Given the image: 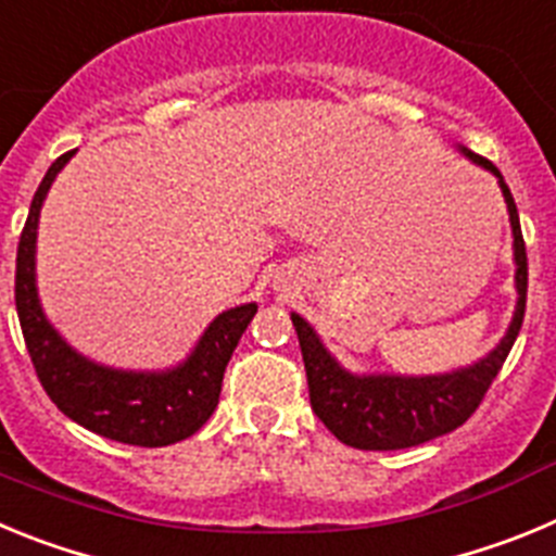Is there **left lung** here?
I'll list each match as a JSON object with an SVG mask.
<instances>
[{
	"mask_svg": "<svg viewBox=\"0 0 556 556\" xmlns=\"http://www.w3.org/2000/svg\"><path fill=\"white\" fill-rule=\"evenodd\" d=\"M459 152L473 164L493 172L498 178L504 203H507L509 225H513L515 289H518L513 323H509L507 333H504L498 345L488 356L479 358L476 365L440 372V376H390V372L356 376V372H348L328 353L317 331L303 320L301 314H292V326L298 331V339H301L314 415L320 417L339 443L351 445V448H412V445L429 443L434 437L459 429L479 409L481 397L490 390L493 378L498 376L501 365L507 362L520 326H523L529 281L527 244H523V233H520L513 191H509V186L501 178V172L488 159L470 152L468 147H459Z\"/></svg>",
	"mask_w": 556,
	"mask_h": 556,
	"instance_id": "left-lung-1",
	"label": "left lung"
}]
</instances>
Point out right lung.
I'll list each match as a JSON object with an SVG mask.
<instances>
[{
	"mask_svg": "<svg viewBox=\"0 0 556 556\" xmlns=\"http://www.w3.org/2000/svg\"><path fill=\"white\" fill-rule=\"evenodd\" d=\"M72 155L75 150L47 169L18 239L16 312L33 367L52 404L83 429L141 448L180 443L217 409L225 367L258 306L244 303L214 317L186 362L169 370H113L77 353L47 320L36 287L38 217L49 186Z\"/></svg>",
	"mask_w": 556,
	"mask_h": 556,
	"instance_id": "add662e5",
	"label": "right lung"
}]
</instances>
